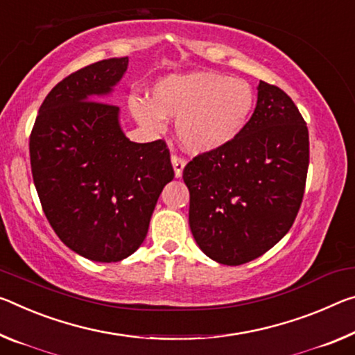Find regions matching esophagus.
<instances>
[{
    "mask_svg": "<svg viewBox=\"0 0 355 355\" xmlns=\"http://www.w3.org/2000/svg\"><path fill=\"white\" fill-rule=\"evenodd\" d=\"M171 161H172L173 173H175V177H177V178H180V177H182L183 168H184V164H187V161H184V157L178 156V155H172Z\"/></svg>",
    "mask_w": 355,
    "mask_h": 355,
    "instance_id": "34e87169",
    "label": "esophagus"
}]
</instances>
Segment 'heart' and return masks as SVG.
Instances as JSON below:
<instances>
[{
  "label": "heart",
  "instance_id": "b5f03b06",
  "mask_svg": "<svg viewBox=\"0 0 355 355\" xmlns=\"http://www.w3.org/2000/svg\"><path fill=\"white\" fill-rule=\"evenodd\" d=\"M254 92L243 78L218 72H189L161 78L151 101L132 98L129 109L140 125L157 131L166 118H177L182 147L204 155L226 147L243 131L254 109Z\"/></svg>",
  "mask_w": 355,
  "mask_h": 355
}]
</instances>
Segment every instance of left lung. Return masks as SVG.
<instances>
[{
  "instance_id": "obj_1",
  "label": "left lung",
  "mask_w": 355,
  "mask_h": 355,
  "mask_svg": "<svg viewBox=\"0 0 355 355\" xmlns=\"http://www.w3.org/2000/svg\"><path fill=\"white\" fill-rule=\"evenodd\" d=\"M308 162L299 109L283 89L261 80L254 114L239 137L183 168L199 248L224 266H241L277 245L299 213Z\"/></svg>"
}]
</instances>
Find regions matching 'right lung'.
I'll list each match as a JSON object with an SVG mask.
<instances>
[{
	"instance_id": "1",
	"label": "right lung",
	"mask_w": 355,
	"mask_h": 355,
	"mask_svg": "<svg viewBox=\"0 0 355 355\" xmlns=\"http://www.w3.org/2000/svg\"><path fill=\"white\" fill-rule=\"evenodd\" d=\"M128 56L82 67L52 88L30 136L33 182L60 240L94 262L131 256L147 237L162 188L173 180L164 140L131 142L120 109L103 96Z\"/></svg>"
}]
</instances>
